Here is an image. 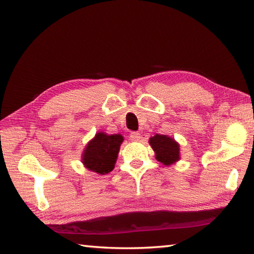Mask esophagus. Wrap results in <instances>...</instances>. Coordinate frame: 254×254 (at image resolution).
<instances>
[{
    "mask_svg": "<svg viewBox=\"0 0 254 254\" xmlns=\"http://www.w3.org/2000/svg\"><path fill=\"white\" fill-rule=\"evenodd\" d=\"M130 139L133 142H137L141 139V133L138 132H131L130 133Z\"/></svg>",
    "mask_w": 254,
    "mask_h": 254,
    "instance_id": "34e87169",
    "label": "esophagus"
}]
</instances>
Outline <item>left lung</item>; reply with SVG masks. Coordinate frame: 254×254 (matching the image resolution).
Listing matches in <instances>:
<instances>
[{
    "instance_id": "8db88e82",
    "label": "left lung",
    "mask_w": 254,
    "mask_h": 254,
    "mask_svg": "<svg viewBox=\"0 0 254 254\" xmlns=\"http://www.w3.org/2000/svg\"><path fill=\"white\" fill-rule=\"evenodd\" d=\"M149 144L156 154V159L163 165L169 166L180 159V146L172 137L156 134L149 138Z\"/></svg>"
}]
</instances>
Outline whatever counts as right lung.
<instances>
[{"instance_id":"obj_1","label":"right lung","mask_w":254,"mask_h":254,"mask_svg":"<svg viewBox=\"0 0 254 254\" xmlns=\"http://www.w3.org/2000/svg\"><path fill=\"white\" fill-rule=\"evenodd\" d=\"M122 142L121 134L108 135L104 132L97 133L84 149L83 164L88 170L100 175L112 171Z\"/></svg>"}]
</instances>
